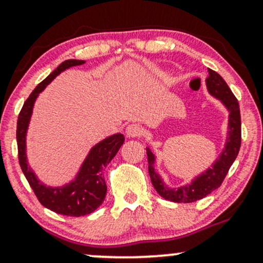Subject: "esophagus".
Instances as JSON below:
<instances>
[{
  "label": "esophagus",
  "mask_w": 263,
  "mask_h": 263,
  "mask_svg": "<svg viewBox=\"0 0 263 263\" xmlns=\"http://www.w3.org/2000/svg\"><path fill=\"white\" fill-rule=\"evenodd\" d=\"M126 134H127L128 137H141L142 134H143V128L140 123L132 122L126 127Z\"/></svg>",
  "instance_id": "obj_1"
}]
</instances>
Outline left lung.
Returning a JSON list of instances; mask_svg holds the SVG:
<instances>
[{
  "label": "left lung",
  "instance_id": "obj_1",
  "mask_svg": "<svg viewBox=\"0 0 263 263\" xmlns=\"http://www.w3.org/2000/svg\"><path fill=\"white\" fill-rule=\"evenodd\" d=\"M209 77L206 78V86L209 92L216 99H219L226 108L230 111L229 116V137L226 141L225 149L220 155L219 159L209 168L205 173L195 178L190 184L179 186L177 189H171L163 183L161 177L156 173L155 155L147 149V158H148V172L153 186L162 198L167 199L174 203H193L200 200L209 195L211 192L218 189L224 182L226 174L238 155L241 147V116L240 106L237 99L229 87L226 81L222 79L216 71L209 69Z\"/></svg>",
  "mask_w": 263,
  "mask_h": 263
}]
</instances>
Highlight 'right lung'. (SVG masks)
<instances>
[{"instance_id":"add662e5","label":"right lung","mask_w":263,"mask_h":263,"mask_svg":"<svg viewBox=\"0 0 263 263\" xmlns=\"http://www.w3.org/2000/svg\"><path fill=\"white\" fill-rule=\"evenodd\" d=\"M84 60L69 59L63 62L53 73L48 75L45 79L39 83L33 90L29 98L23 104L22 110L18 115L17 121V146L18 161L22 168L23 174L28 180L29 185L38 198L39 203L47 209L66 216H84L95 211L104 201L106 195V183L102 177V171L111 159L119 152L122 146L125 137L122 134H116L105 138L92 147L87 155L86 159L81 165L79 173L73 182L65 184L60 188H50L39 182V179L28 167L26 156V135L28 129V123L31 120L33 106L39 92L52 81L57 75H59L65 69L75 65L84 64Z\"/></svg>"}]
</instances>
